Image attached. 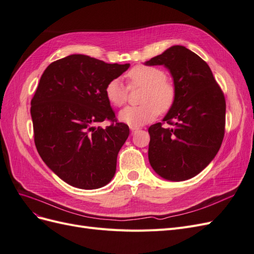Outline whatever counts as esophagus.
<instances>
[{
    "instance_id": "34e87169",
    "label": "esophagus",
    "mask_w": 254,
    "mask_h": 254,
    "mask_svg": "<svg viewBox=\"0 0 254 254\" xmlns=\"http://www.w3.org/2000/svg\"><path fill=\"white\" fill-rule=\"evenodd\" d=\"M140 128L139 127H134V126H131V127H130V130H131V132L133 133V132H136L137 131V130H139Z\"/></svg>"
}]
</instances>
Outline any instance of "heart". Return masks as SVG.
<instances>
[{
    "label": "heart",
    "instance_id": "b5f03b06",
    "mask_svg": "<svg viewBox=\"0 0 254 254\" xmlns=\"http://www.w3.org/2000/svg\"><path fill=\"white\" fill-rule=\"evenodd\" d=\"M128 87L120 79H111L105 87L107 101L120 108L128 99V88L144 87L141 94L140 106L127 107L120 113V120L130 126H141L157 118L160 113H167L176 102L177 89L175 83L166 78L162 68L137 64L126 74Z\"/></svg>",
    "mask_w": 254,
    "mask_h": 254
}]
</instances>
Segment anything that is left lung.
Returning <instances> with one entry per match:
<instances>
[{
    "label": "left lung",
    "instance_id": "1",
    "mask_svg": "<svg viewBox=\"0 0 254 254\" xmlns=\"http://www.w3.org/2000/svg\"><path fill=\"white\" fill-rule=\"evenodd\" d=\"M164 65L177 89L173 108L148 128V159L159 176L171 181L193 178L218 152L225 135L226 99L210 66L197 54L174 45L146 61Z\"/></svg>",
    "mask_w": 254,
    "mask_h": 254
}]
</instances>
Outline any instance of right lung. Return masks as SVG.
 <instances>
[{
  "instance_id": "1",
  "label": "right lung",
  "mask_w": 254,
  "mask_h": 254,
  "mask_svg": "<svg viewBox=\"0 0 254 254\" xmlns=\"http://www.w3.org/2000/svg\"><path fill=\"white\" fill-rule=\"evenodd\" d=\"M129 66L74 54L54 61L41 76L30 102L35 145L44 163L72 187L99 189L113 178L129 127L115 118L105 87ZM104 120L112 124L95 127Z\"/></svg>"
}]
</instances>
